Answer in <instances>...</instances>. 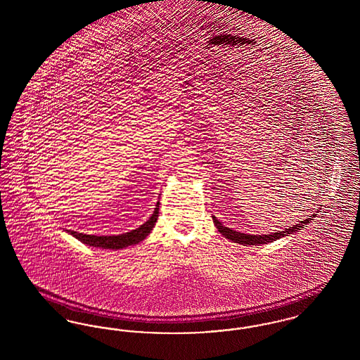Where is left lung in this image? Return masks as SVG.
I'll list each match as a JSON object with an SVG mask.
<instances>
[{"label": "left lung", "mask_w": 360, "mask_h": 360, "mask_svg": "<svg viewBox=\"0 0 360 360\" xmlns=\"http://www.w3.org/2000/svg\"><path fill=\"white\" fill-rule=\"evenodd\" d=\"M320 212V209H317V213ZM213 217V223L216 225V228L219 229V232L225 236L226 239L232 240L233 243H239L243 245H259V244H267V243H271L275 240L281 239V238H285V236H289L292 235L295 232H298L301 228H304L305 225H308L310 220H313V217H316V213H313L310 217L305 219L304 221H301L300 224H295L290 228H286L285 231H278L274 233H270V235H250V233H243V232H238V231H233L232 228H228L223 224L220 223L217 220V217L212 216Z\"/></svg>", "instance_id": "8db88e82"}]
</instances>
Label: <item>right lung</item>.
I'll return each instance as SVG.
<instances>
[{
  "mask_svg": "<svg viewBox=\"0 0 360 360\" xmlns=\"http://www.w3.org/2000/svg\"><path fill=\"white\" fill-rule=\"evenodd\" d=\"M156 207H155L154 213L151 214V217L140 225L136 229L122 233V235H112V236H96V235H86V233H79L75 231H69L68 233L72 235L75 239L82 241L84 244H87L90 247H96V248H105V250H122L125 247L129 245H135L139 244L140 241L146 239L153 228L155 226V223L159 217V201L156 202Z\"/></svg>",
  "mask_w": 360,
  "mask_h": 360,
  "instance_id": "right-lung-1",
  "label": "right lung"
}]
</instances>
